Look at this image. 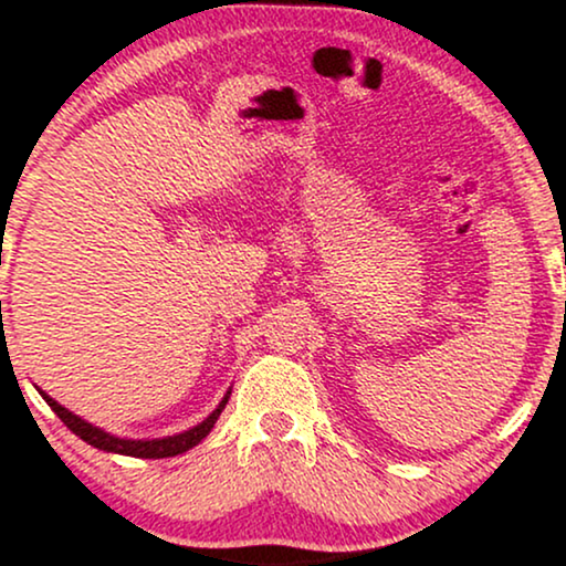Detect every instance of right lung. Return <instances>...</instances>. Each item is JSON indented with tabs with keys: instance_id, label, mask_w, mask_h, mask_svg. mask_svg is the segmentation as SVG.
<instances>
[{
	"instance_id": "add662e5",
	"label": "right lung",
	"mask_w": 566,
	"mask_h": 566,
	"mask_svg": "<svg viewBox=\"0 0 566 566\" xmlns=\"http://www.w3.org/2000/svg\"><path fill=\"white\" fill-rule=\"evenodd\" d=\"M229 394L223 396V401H220L216 412H212L207 420H201L199 426H193L191 431L178 433V437L151 439V441H135V439L112 437V433H106V431H101V428L90 426L87 420L76 418L74 412H69L66 407L57 405V401L50 399L48 394H42V396H44V401H48V405H50V409H53L57 418L63 420V426H66L69 431H74L76 437H80L82 441H87V444L97 447V450L116 452V454H129V458H175V454L188 452V450H191V447H197L199 441L212 431V426H216V420L220 418V412H223L226 401H229Z\"/></svg>"
}]
</instances>
